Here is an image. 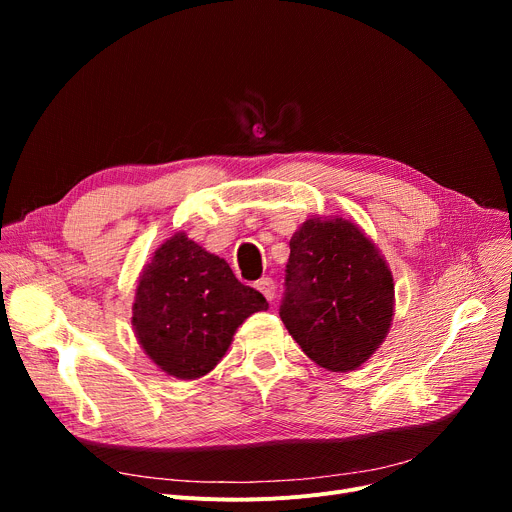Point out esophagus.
<instances>
[{
  "mask_svg": "<svg viewBox=\"0 0 512 512\" xmlns=\"http://www.w3.org/2000/svg\"><path fill=\"white\" fill-rule=\"evenodd\" d=\"M255 288L263 294V297H265L267 301H272V299L276 297V284H274L272 278H261V280H257V282H255Z\"/></svg>",
  "mask_w": 512,
  "mask_h": 512,
  "instance_id": "obj_1",
  "label": "esophagus"
}]
</instances>
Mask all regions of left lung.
<instances>
[{"label": "left lung", "mask_w": 512, "mask_h": 512, "mask_svg": "<svg viewBox=\"0 0 512 512\" xmlns=\"http://www.w3.org/2000/svg\"><path fill=\"white\" fill-rule=\"evenodd\" d=\"M280 317L328 371L361 367L394 317V280L375 242L351 220L311 218L290 238Z\"/></svg>", "instance_id": "8db88e82"}]
</instances>
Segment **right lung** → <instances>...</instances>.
<instances>
[{
	"instance_id": "add662e5",
	"label": "right lung",
	"mask_w": 512,
	"mask_h": 512,
	"mask_svg": "<svg viewBox=\"0 0 512 512\" xmlns=\"http://www.w3.org/2000/svg\"><path fill=\"white\" fill-rule=\"evenodd\" d=\"M265 309L263 294L240 284L222 257L176 232L143 267L132 328L161 371L197 380L222 361L242 321Z\"/></svg>"
}]
</instances>
